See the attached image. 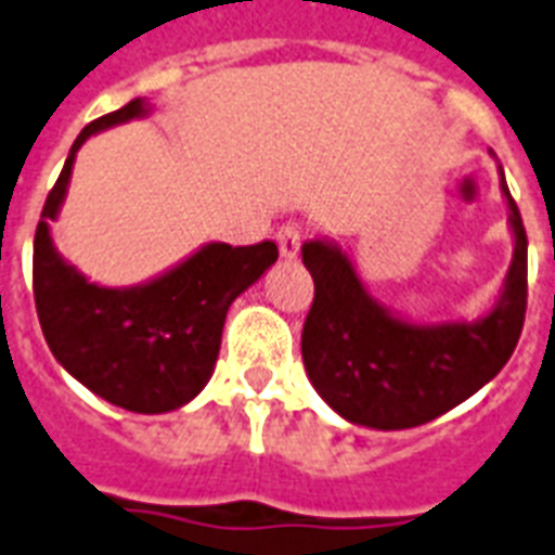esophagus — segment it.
<instances>
[{
  "instance_id": "esophagus-1",
  "label": "esophagus",
  "mask_w": 555,
  "mask_h": 555,
  "mask_svg": "<svg viewBox=\"0 0 555 555\" xmlns=\"http://www.w3.org/2000/svg\"><path fill=\"white\" fill-rule=\"evenodd\" d=\"M274 240H278V248H281V257H286V260H292V257H298L300 240H304V234H300L298 225H283V229H278V234H274Z\"/></svg>"
}]
</instances>
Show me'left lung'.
I'll return each instance as SVG.
<instances>
[{
	"label": "left lung",
	"mask_w": 555,
	"mask_h": 555,
	"mask_svg": "<svg viewBox=\"0 0 555 555\" xmlns=\"http://www.w3.org/2000/svg\"><path fill=\"white\" fill-rule=\"evenodd\" d=\"M501 173L513 263L504 289L475 321H411L376 300L333 240L300 248L315 281L300 353L312 388L347 423L376 431L414 428L452 411L501 373L527 312V234Z\"/></svg>",
	"instance_id": "1"
}]
</instances>
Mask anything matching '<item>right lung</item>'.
I'll return each instance as SVG.
<instances>
[{
    "mask_svg": "<svg viewBox=\"0 0 555 555\" xmlns=\"http://www.w3.org/2000/svg\"><path fill=\"white\" fill-rule=\"evenodd\" d=\"M144 98L103 115L77 135L34 234V300L51 353L80 385L135 414L188 405L208 385L229 307L269 272L278 246L205 243L135 286H101L77 272L51 240L77 150L94 132L147 118Z\"/></svg>",
    "mask_w": 555,
    "mask_h": 555,
    "instance_id": "right-lung-1",
    "label": "right lung"
}]
</instances>
